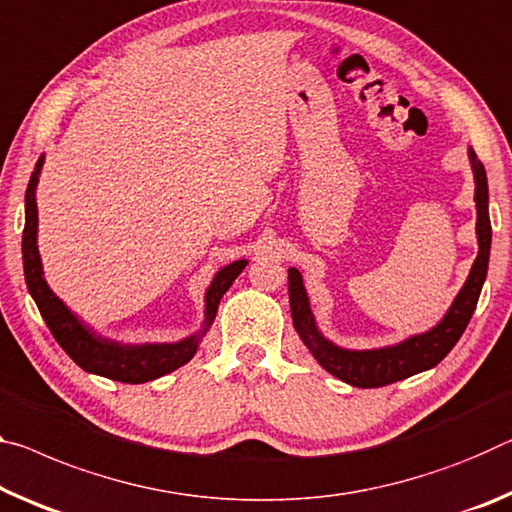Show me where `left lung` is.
I'll list each match as a JSON object with an SVG mask.
<instances>
[{"instance_id":"left-lung-1","label":"left lung","mask_w":512,"mask_h":512,"mask_svg":"<svg viewBox=\"0 0 512 512\" xmlns=\"http://www.w3.org/2000/svg\"><path fill=\"white\" fill-rule=\"evenodd\" d=\"M469 161L474 170L476 184V237H478V255L462 285L460 294L453 300L449 312L435 328L421 335H412L401 344L373 348V351H348L339 348L316 328L314 314L310 310V298L303 287V278L296 269H289V305L294 328L310 353L332 376L344 380L353 387H383L396 380L410 378L415 373L433 369L440 364L456 342L465 332L469 319L476 310L478 296H481L485 275H488L490 262V243H492V225L488 214V175L476 152L469 148Z\"/></svg>"}]
</instances>
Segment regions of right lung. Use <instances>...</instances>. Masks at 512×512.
<instances>
[{
    "mask_svg": "<svg viewBox=\"0 0 512 512\" xmlns=\"http://www.w3.org/2000/svg\"><path fill=\"white\" fill-rule=\"evenodd\" d=\"M45 157L38 159V164L31 173V180L24 193V232H22V264L24 280L31 298L36 300L40 316H43L47 328L54 335L59 346L75 360L81 369L97 376L118 380V383L139 385L148 380L161 378L166 373L180 369L196 355L200 339L216 319L218 303L237 275L246 269V259L227 264L225 269L214 275L212 285L205 294V323L196 335L182 339L175 344H120L97 335L93 328H88L84 321H79L77 314H72L66 303L47 287L43 278V264L38 255V207H36V184L40 168Z\"/></svg>",
    "mask_w": 512,
    "mask_h": 512,
    "instance_id": "add662e5",
    "label": "right lung"
}]
</instances>
